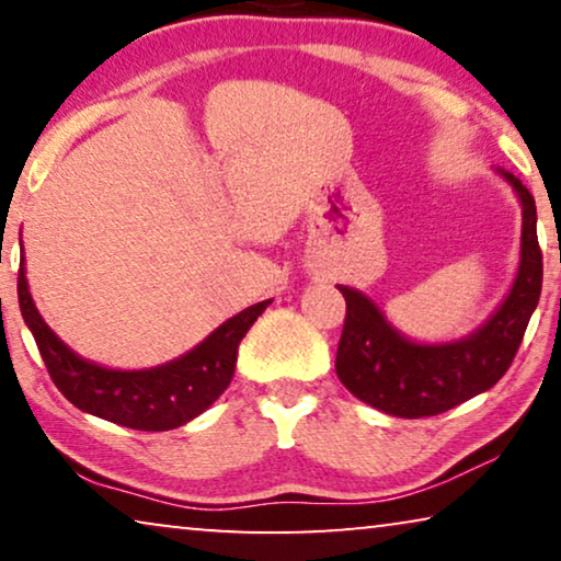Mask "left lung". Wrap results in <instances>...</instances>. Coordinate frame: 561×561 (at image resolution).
Instances as JSON below:
<instances>
[{
  "instance_id": "8db88e82",
  "label": "left lung",
  "mask_w": 561,
  "mask_h": 561,
  "mask_svg": "<svg viewBox=\"0 0 561 561\" xmlns=\"http://www.w3.org/2000/svg\"><path fill=\"white\" fill-rule=\"evenodd\" d=\"M524 209L520 263L516 280L497 311L478 332L457 342L419 344L405 340L365 294L340 286L347 317L336 375L359 401L390 416H436L485 393L508 370L520 347L528 319L541 296V248L536 237V204L516 175L497 168Z\"/></svg>"
}]
</instances>
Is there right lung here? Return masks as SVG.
Wrapping results in <instances>:
<instances>
[{"mask_svg": "<svg viewBox=\"0 0 561 561\" xmlns=\"http://www.w3.org/2000/svg\"><path fill=\"white\" fill-rule=\"evenodd\" d=\"M20 311L53 382L76 409L137 432H168L204 413L232 382L237 347L271 301L227 319L202 344L150 370H110L76 355L35 309L27 288L25 255L18 275Z\"/></svg>", "mask_w": 561, "mask_h": 561, "instance_id": "add662e5", "label": "right lung"}]
</instances>
